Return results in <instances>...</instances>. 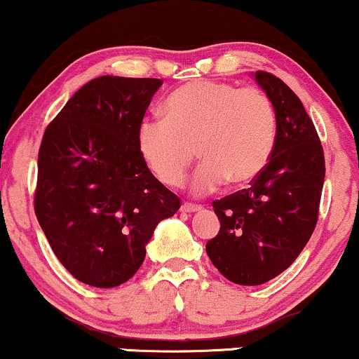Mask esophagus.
Here are the masks:
<instances>
[{
    "label": "esophagus",
    "instance_id": "34e87169",
    "mask_svg": "<svg viewBox=\"0 0 359 359\" xmlns=\"http://www.w3.org/2000/svg\"><path fill=\"white\" fill-rule=\"evenodd\" d=\"M201 205H197V204H191V203H184L182 205H180V211L182 212H197V211H201Z\"/></svg>",
    "mask_w": 359,
    "mask_h": 359
}]
</instances>
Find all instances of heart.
<instances>
[{"instance_id":"1","label":"heart","mask_w":359,"mask_h":359,"mask_svg":"<svg viewBox=\"0 0 359 359\" xmlns=\"http://www.w3.org/2000/svg\"><path fill=\"white\" fill-rule=\"evenodd\" d=\"M167 118H147L138 128V150L160 182L179 187L197 154L203 163L192 179L196 196L229 180L246 184L262 174L277 140V113L263 90L221 81H197L175 89Z\"/></svg>"}]
</instances>
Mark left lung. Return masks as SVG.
<instances>
[{"label":"left lung","instance_id":"8db88e82","mask_svg":"<svg viewBox=\"0 0 359 359\" xmlns=\"http://www.w3.org/2000/svg\"><path fill=\"white\" fill-rule=\"evenodd\" d=\"M253 77L277 113L273 154L248 189L214 201L221 228L205 245L238 285H262L295 262L316 228L325 175L323 145L294 90L270 72Z\"/></svg>","mask_w":359,"mask_h":359}]
</instances>
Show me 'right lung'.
<instances>
[{
  "mask_svg": "<svg viewBox=\"0 0 359 359\" xmlns=\"http://www.w3.org/2000/svg\"><path fill=\"white\" fill-rule=\"evenodd\" d=\"M160 86V79L97 77L43 133L36 219L55 257L82 283L113 288L128 282L156 224L180 208L138 150L140 123Z\"/></svg>",
  "mask_w": 359,
  "mask_h": 359,
  "instance_id": "add662e5",
  "label": "right lung"
}]
</instances>
